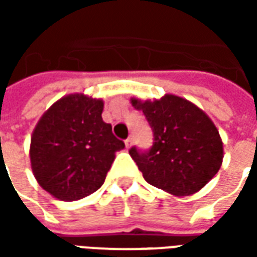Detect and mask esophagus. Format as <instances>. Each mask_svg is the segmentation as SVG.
Listing matches in <instances>:
<instances>
[{
	"mask_svg": "<svg viewBox=\"0 0 257 257\" xmlns=\"http://www.w3.org/2000/svg\"><path fill=\"white\" fill-rule=\"evenodd\" d=\"M132 143H134V138H132V136H129L128 139H125V147H126V149H129V147L132 146Z\"/></svg>",
	"mask_w": 257,
	"mask_h": 257,
	"instance_id": "obj_1",
	"label": "esophagus"
}]
</instances>
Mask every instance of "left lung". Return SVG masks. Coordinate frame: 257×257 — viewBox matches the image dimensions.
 Masks as SVG:
<instances>
[{
  "label": "left lung",
  "mask_w": 257,
  "mask_h": 257,
  "mask_svg": "<svg viewBox=\"0 0 257 257\" xmlns=\"http://www.w3.org/2000/svg\"><path fill=\"white\" fill-rule=\"evenodd\" d=\"M132 106L143 111L154 138L149 150H129L147 183L180 197L197 193L217 173L223 143L202 110L173 95L154 101L132 99Z\"/></svg>",
  "instance_id": "1"
}]
</instances>
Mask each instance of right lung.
<instances>
[{"label": "right lung", "instance_id": "1", "mask_svg": "<svg viewBox=\"0 0 257 257\" xmlns=\"http://www.w3.org/2000/svg\"><path fill=\"white\" fill-rule=\"evenodd\" d=\"M103 101L84 95L62 97L37 123L31 136L33 173L42 189L62 201H75L101 187L125 147L101 119Z\"/></svg>", "mask_w": 257, "mask_h": 257}]
</instances>
